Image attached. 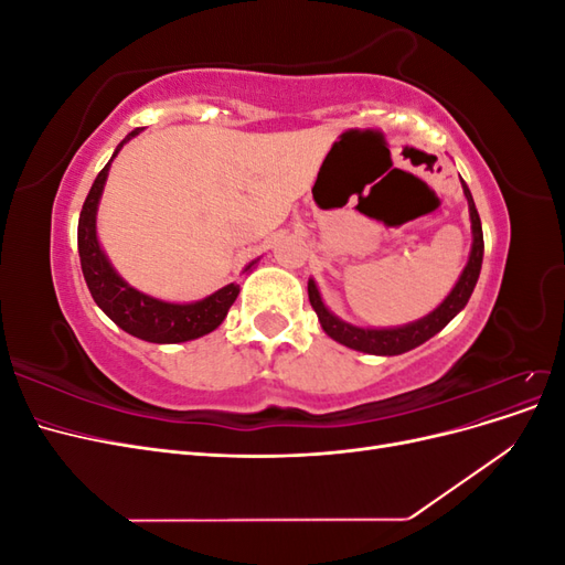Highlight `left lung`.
I'll list each match as a JSON object with an SVG mask.
<instances>
[{
  "instance_id": "1",
  "label": "left lung",
  "mask_w": 565,
  "mask_h": 565,
  "mask_svg": "<svg viewBox=\"0 0 565 565\" xmlns=\"http://www.w3.org/2000/svg\"><path fill=\"white\" fill-rule=\"evenodd\" d=\"M461 191H465L467 204H469V218H471V252H469V262L461 270L459 280L450 289V295L443 299L431 313H426L424 318L398 324V328H358V324H351L347 320H341L334 316L328 306H324L320 289L313 278H309V301L313 306V311L318 313V320L322 324V330L328 337H332L339 344H344L353 351L370 353V355H398L405 351H413L419 344H424L426 339H431L438 334L446 324L467 306L473 287L478 282V276H481V264H483V228H481V216L476 212V204L471 198L469 185L461 181Z\"/></svg>"
}]
</instances>
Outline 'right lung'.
<instances>
[{"label":"right lung","instance_id":"add662e5","mask_svg":"<svg viewBox=\"0 0 565 565\" xmlns=\"http://www.w3.org/2000/svg\"><path fill=\"white\" fill-rule=\"evenodd\" d=\"M139 134L141 129H134L131 134H127L125 141L115 148L110 162L117 158V152L122 150V146ZM110 162L98 172L87 200L82 204L77 224L79 264L84 280H87V287L94 301L98 303V309L104 311L117 328H122L131 337L152 341V344H181V341H191L214 332L218 324L224 322L237 295H241V285L231 282L200 301L174 303L139 292V289L131 287L108 262V256L104 247H100L96 235V212L100 195H104ZM256 262L259 259H254L245 268V273L252 270Z\"/></svg>","mask_w":565,"mask_h":565}]
</instances>
